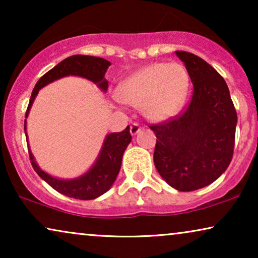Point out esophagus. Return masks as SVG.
Returning a JSON list of instances; mask_svg holds the SVG:
<instances>
[{
  "instance_id": "obj_1",
  "label": "esophagus",
  "mask_w": 258,
  "mask_h": 258,
  "mask_svg": "<svg viewBox=\"0 0 258 258\" xmlns=\"http://www.w3.org/2000/svg\"><path fill=\"white\" fill-rule=\"evenodd\" d=\"M141 130V126L137 124V123H134V124L130 126V134H132L133 136H135L136 134H139Z\"/></svg>"
}]
</instances>
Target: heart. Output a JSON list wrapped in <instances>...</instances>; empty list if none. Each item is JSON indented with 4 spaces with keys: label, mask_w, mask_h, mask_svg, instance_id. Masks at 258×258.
<instances>
[{
    "label": "heart",
    "mask_w": 258,
    "mask_h": 258,
    "mask_svg": "<svg viewBox=\"0 0 258 258\" xmlns=\"http://www.w3.org/2000/svg\"><path fill=\"white\" fill-rule=\"evenodd\" d=\"M189 74L182 64L153 63L130 75L119 84V100L141 107L151 121H165L181 110L188 96Z\"/></svg>",
    "instance_id": "1"
}]
</instances>
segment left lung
Here are the masks:
<instances>
[{
    "label": "left lung",
    "instance_id": "1",
    "mask_svg": "<svg viewBox=\"0 0 258 258\" xmlns=\"http://www.w3.org/2000/svg\"><path fill=\"white\" fill-rule=\"evenodd\" d=\"M194 86L186 110L151 125L157 141L154 163L161 177L178 191H194L216 181L234 153L236 114L223 77L199 56L176 51Z\"/></svg>",
    "mask_w": 258,
    "mask_h": 258
}]
</instances>
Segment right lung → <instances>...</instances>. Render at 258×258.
Listing matches in <instances>:
<instances>
[{
  "instance_id": "add662e5",
  "label": "right lung",
  "mask_w": 258,
  "mask_h": 258,
  "mask_svg": "<svg viewBox=\"0 0 258 258\" xmlns=\"http://www.w3.org/2000/svg\"><path fill=\"white\" fill-rule=\"evenodd\" d=\"M111 63L107 59L96 57V56L88 55H73L59 62L57 66L45 73L35 86L26 112L24 119V133L28 141L27 134V118L29 116V111L36 98L38 91L42 88L48 86L49 83L55 82L59 79L67 76H79L91 81L96 84L102 91L108 90V81L105 80V73ZM132 142L129 125L121 133H111L105 136L100 150V154L94 162V164L88 170L79 177L75 178H58L55 176L49 175L48 172L42 170L38 167L37 162L31 153L29 146V157L34 170L37 172L40 177L48 183L52 189L63 195L73 197L76 200H94L107 192L111 185L114 184L117 177L119 169L122 164L123 154ZM28 143V142H27Z\"/></svg>"
}]
</instances>
